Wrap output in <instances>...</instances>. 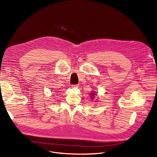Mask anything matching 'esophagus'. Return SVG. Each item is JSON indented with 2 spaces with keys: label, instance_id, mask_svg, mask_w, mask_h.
<instances>
[{
  "label": "esophagus",
  "instance_id": "esophagus-1",
  "mask_svg": "<svg viewBox=\"0 0 157 157\" xmlns=\"http://www.w3.org/2000/svg\"><path fill=\"white\" fill-rule=\"evenodd\" d=\"M72 87H74V88H77L78 87V84H73L71 86Z\"/></svg>",
  "mask_w": 157,
  "mask_h": 157
}]
</instances>
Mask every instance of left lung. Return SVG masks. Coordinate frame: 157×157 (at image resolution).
<instances>
[{
  "label": "left lung",
  "instance_id": "obj_1",
  "mask_svg": "<svg viewBox=\"0 0 157 157\" xmlns=\"http://www.w3.org/2000/svg\"><path fill=\"white\" fill-rule=\"evenodd\" d=\"M94 93H91V95H92V96H94Z\"/></svg>",
  "mask_w": 157,
  "mask_h": 157
}]
</instances>
